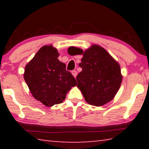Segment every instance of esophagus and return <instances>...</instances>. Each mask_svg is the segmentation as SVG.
<instances>
[{
  "mask_svg": "<svg viewBox=\"0 0 149 149\" xmlns=\"http://www.w3.org/2000/svg\"><path fill=\"white\" fill-rule=\"evenodd\" d=\"M72 74L73 75H74V77H75L77 76V71H75V70H73V71L72 72Z\"/></svg>",
  "mask_w": 149,
  "mask_h": 149,
  "instance_id": "obj_1",
  "label": "esophagus"
}]
</instances>
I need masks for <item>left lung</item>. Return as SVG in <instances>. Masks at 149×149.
Here are the masks:
<instances>
[{
	"instance_id": "obj_1",
	"label": "left lung",
	"mask_w": 149,
	"mask_h": 149,
	"mask_svg": "<svg viewBox=\"0 0 149 149\" xmlns=\"http://www.w3.org/2000/svg\"><path fill=\"white\" fill-rule=\"evenodd\" d=\"M70 54H83L79 65L82 68L76 77L77 87L87 103L101 107L110 102L118 93L122 81L120 65L99 45H92L84 51L70 47Z\"/></svg>"
}]
</instances>
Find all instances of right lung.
<instances>
[{
	"label": "right lung",
	"instance_id": "add662e5",
	"mask_svg": "<svg viewBox=\"0 0 149 149\" xmlns=\"http://www.w3.org/2000/svg\"><path fill=\"white\" fill-rule=\"evenodd\" d=\"M59 53L52 45H45L25 67L24 77L35 99L46 107L64 101L67 93L76 86V80L58 59Z\"/></svg>",
	"mask_w": 149,
	"mask_h": 149
}]
</instances>
